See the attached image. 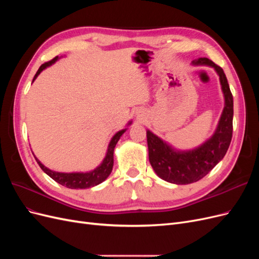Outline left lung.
Wrapping results in <instances>:
<instances>
[{
    "label": "left lung",
    "instance_id": "8db88e82",
    "mask_svg": "<svg viewBox=\"0 0 259 259\" xmlns=\"http://www.w3.org/2000/svg\"><path fill=\"white\" fill-rule=\"evenodd\" d=\"M193 64L213 67L221 80L225 95V108L213 137L195 150L179 152L173 150L151 132H147L149 161L151 166L159 177L177 185L192 184L206 176L224 158L232 138L233 97L224 70L205 57L193 60Z\"/></svg>",
    "mask_w": 259,
    "mask_h": 259
}]
</instances>
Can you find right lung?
<instances>
[{
    "label": "right lung",
    "mask_w": 259,
    "mask_h": 259,
    "mask_svg": "<svg viewBox=\"0 0 259 259\" xmlns=\"http://www.w3.org/2000/svg\"><path fill=\"white\" fill-rule=\"evenodd\" d=\"M57 59H58V56H56L48 62H44V64L40 68H38V70L36 71V73L33 77V81L36 79V76L40 74V72L43 69L54 64V62ZM126 130H122L120 132H117L116 134L113 136L110 144H109L106 158L103 161V163H101V165L98 166L96 169H94L93 171H90V173H70V174L58 173V171H54V170L49 169L48 167H45L37 159H36V162L38 165H40V167L45 171V173L48 174L51 178H53L55 182H57L58 184L65 186L67 188H71V189H86V188L97 186L100 183H103L104 180L109 175H110L112 167H113L114 147L117 144V142H119L120 137L122 136V134Z\"/></svg>",
    "instance_id": "add662e5"
}]
</instances>
